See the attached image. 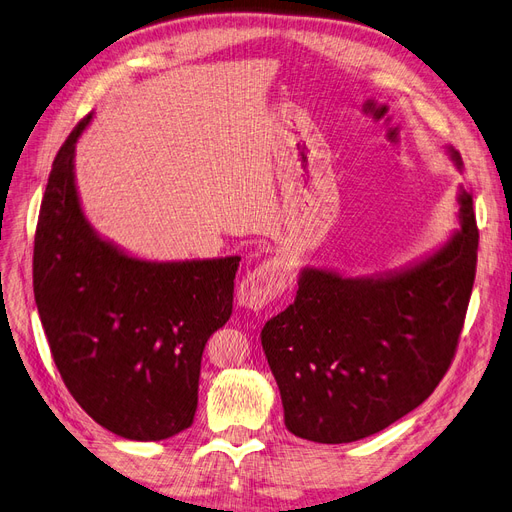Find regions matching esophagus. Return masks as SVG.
<instances>
[{
	"label": "esophagus",
	"mask_w": 512,
	"mask_h": 512,
	"mask_svg": "<svg viewBox=\"0 0 512 512\" xmlns=\"http://www.w3.org/2000/svg\"><path fill=\"white\" fill-rule=\"evenodd\" d=\"M289 283V274L285 266L276 259L263 261L244 276L238 287V304L246 310H261L274 302Z\"/></svg>",
	"instance_id": "34e87169"
}]
</instances>
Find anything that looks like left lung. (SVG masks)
<instances>
[{"label":"left lung","instance_id":"left-lung-1","mask_svg":"<svg viewBox=\"0 0 512 512\" xmlns=\"http://www.w3.org/2000/svg\"><path fill=\"white\" fill-rule=\"evenodd\" d=\"M455 166L461 157L449 148ZM459 227L400 270L344 276L304 268L293 304L261 329L285 425L342 444L368 438L430 398L447 374L476 272L472 195L459 189Z\"/></svg>","mask_w":512,"mask_h":512}]
</instances>
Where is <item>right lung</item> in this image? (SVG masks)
I'll return each instance as SVG.
<instances>
[{
  "instance_id": "obj_1",
  "label": "right lung",
  "mask_w": 512,
  "mask_h": 512,
  "mask_svg": "<svg viewBox=\"0 0 512 512\" xmlns=\"http://www.w3.org/2000/svg\"><path fill=\"white\" fill-rule=\"evenodd\" d=\"M82 119L53 161L34 244V295L65 387L127 440H166L197 408L202 353L234 308L240 257L148 261L95 232L74 174Z\"/></svg>"
}]
</instances>
